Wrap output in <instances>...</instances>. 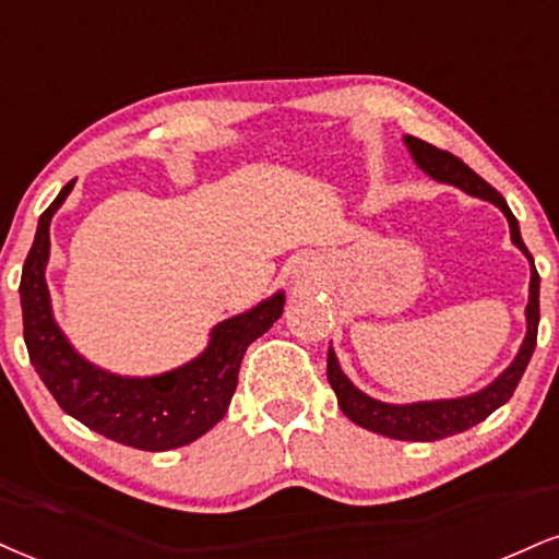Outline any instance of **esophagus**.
I'll use <instances>...</instances> for the list:
<instances>
[{
    "label": "esophagus",
    "mask_w": 559,
    "mask_h": 559,
    "mask_svg": "<svg viewBox=\"0 0 559 559\" xmlns=\"http://www.w3.org/2000/svg\"><path fill=\"white\" fill-rule=\"evenodd\" d=\"M294 273L301 275V278H309V275H314V258H305L299 262L297 267H294Z\"/></svg>",
    "instance_id": "1"
}]
</instances>
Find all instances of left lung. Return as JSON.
I'll list each match as a JSON object with an SVG mask.
<instances>
[{
  "mask_svg": "<svg viewBox=\"0 0 559 559\" xmlns=\"http://www.w3.org/2000/svg\"><path fill=\"white\" fill-rule=\"evenodd\" d=\"M408 153H412L414 164L419 166L427 177H432L442 185H453L472 198L487 200L506 213L510 226V239L513 245L528 258L531 265V284H528V305H526V338H523L521 348H518L515 359L510 361L508 369H502L497 378L489 382L487 388L476 390V393L461 395V399H440V401H416V403H385L372 399V395L361 393L352 380L346 378L344 369L338 365L333 346L328 348V382L335 390L341 412H344L354 425L378 432L393 440H408V442H435L442 437L459 435L472 429L474 425L487 419L489 414L497 412L502 403L510 401L515 393L518 382H521L523 372H526L531 354L536 348V331H539V273L534 267V258L526 250L521 239V228H518L515 215L510 213L500 192L492 185H487L479 174L468 169L461 158L453 153L440 151V147L425 143V140L414 138V134H403Z\"/></svg>",
  "mask_w": 559,
  "mask_h": 559,
  "instance_id": "obj_1",
  "label": "left lung"
}]
</instances>
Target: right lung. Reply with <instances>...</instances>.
Listing matches in <instances>:
<instances>
[{
  "label": "right lung",
  "mask_w": 559,
  "mask_h": 559,
  "mask_svg": "<svg viewBox=\"0 0 559 559\" xmlns=\"http://www.w3.org/2000/svg\"><path fill=\"white\" fill-rule=\"evenodd\" d=\"M72 187L75 181L64 185L38 218L36 239L20 278L23 335L31 365L53 401L93 432L151 453L190 445L224 419L237 390L241 356L281 318L284 292L262 299L247 312L221 320L203 352L169 372L130 378L100 369L87 361L57 325L46 286L51 252L49 226Z\"/></svg>",
  "instance_id": "add662e5"
}]
</instances>
